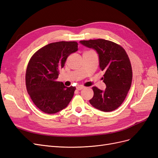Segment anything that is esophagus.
<instances>
[{
	"mask_svg": "<svg viewBox=\"0 0 158 158\" xmlns=\"http://www.w3.org/2000/svg\"><path fill=\"white\" fill-rule=\"evenodd\" d=\"M83 88H84L83 85H77V86H76V89H77L78 90H81V89H82Z\"/></svg>",
	"mask_w": 158,
	"mask_h": 158,
	"instance_id": "esophagus-1",
	"label": "esophagus"
}]
</instances>
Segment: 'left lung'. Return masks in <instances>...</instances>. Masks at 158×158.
<instances>
[{
	"instance_id": "8db88e82",
	"label": "left lung",
	"mask_w": 158,
	"mask_h": 158,
	"mask_svg": "<svg viewBox=\"0 0 158 158\" xmlns=\"http://www.w3.org/2000/svg\"><path fill=\"white\" fill-rule=\"evenodd\" d=\"M80 43L97 51L99 68L105 73L102 79L107 88L102 91L93 87L94 96L89 100L90 104L100 111H114L123 103L132 84V66L127 52L121 45L103 39Z\"/></svg>"
}]
</instances>
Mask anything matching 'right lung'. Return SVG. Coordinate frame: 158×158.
Returning a JSON list of instances; mask_svg holds the SVG:
<instances>
[{"mask_svg":"<svg viewBox=\"0 0 158 158\" xmlns=\"http://www.w3.org/2000/svg\"><path fill=\"white\" fill-rule=\"evenodd\" d=\"M78 49L76 41L55 42L43 47L31 57L26 73V89L41 111L56 113L71 101L76 88L66 87L56 79L68 56Z\"/></svg>","mask_w":158,"mask_h":158,"instance_id":"right-lung-1","label":"right lung"}]
</instances>
